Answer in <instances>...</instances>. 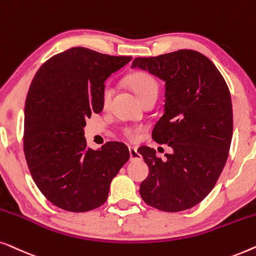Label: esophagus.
Segmentation results:
<instances>
[{"label": "esophagus", "mask_w": 256, "mask_h": 256, "mask_svg": "<svg viewBox=\"0 0 256 256\" xmlns=\"http://www.w3.org/2000/svg\"><path fill=\"white\" fill-rule=\"evenodd\" d=\"M128 152H130V158H131V160H140L142 159V156L138 153V150H136V147H132L130 146L128 147Z\"/></svg>", "instance_id": "1"}]
</instances>
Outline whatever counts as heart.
<instances>
[{
  "label": "heart",
  "instance_id": "1",
  "mask_svg": "<svg viewBox=\"0 0 256 256\" xmlns=\"http://www.w3.org/2000/svg\"><path fill=\"white\" fill-rule=\"evenodd\" d=\"M128 84L136 95L139 97L140 100L150 95H158L159 92V82L152 74L145 70H138L134 73L130 74L126 78ZM114 97V87L111 84H106L102 89V95H100V103L104 109L109 108L111 100ZM139 130L133 126H125L123 128V134L128 140H136L138 136Z\"/></svg>",
  "mask_w": 256,
  "mask_h": 256
}]
</instances>
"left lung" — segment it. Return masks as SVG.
<instances>
[{"mask_svg": "<svg viewBox=\"0 0 256 256\" xmlns=\"http://www.w3.org/2000/svg\"><path fill=\"white\" fill-rule=\"evenodd\" d=\"M132 67L166 82L164 112L152 138L172 148L166 161L150 147L138 150L150 168L140 196L158 210H188L214 189L228 160L233 133L228 84L214 62L194 50L136 58Z\"/></svg>", "mask_w": 256, "mask_h": 256, "instance_id": "left-lung-1", "label": "left lung"}]
</instances>
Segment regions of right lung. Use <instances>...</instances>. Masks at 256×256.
Segmentation results:
<instances>
[{
  "label": "right lung",
  "mask_w": 256,
  "mask_h": 256,
  "mask_svg": "<svg viewBox=\"0 0 256 256\" xmlns=\"http://www.w3.org/2000/svg\"><path fill=\"white\" fill-rule=\"evenodd\" d=\"M131 59L72 48L45 61L31 82L24 110L25 159L38 189L62 210L100 206L130 159L120 142L90 148L84 128L103 109L104 81Z\"/></svg>",
  "instance_id": "1"
}]
</instances>
